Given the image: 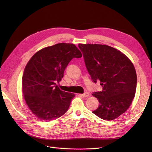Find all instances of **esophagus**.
<instances>
[{
    "mask_svg": "<svg viewBox=\"0 0 152 152\" xmlns=\"http://www.w3.org/2000/svg\"><path fill=\"white\" fill-rule=\"evenodd\" d=\"M81 95L83 97H87L89 96V94L88 92H84V94H81Z\"/></svg>",
    "mask_w": 152,
    "mask_h": 152,
    "instance_id": "1",
    "label": "esophagus"
}]
</instances>
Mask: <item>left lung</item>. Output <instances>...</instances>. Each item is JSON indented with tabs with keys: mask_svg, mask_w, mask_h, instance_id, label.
<instances>
[{
	"mask_svg": "<svg viewBox=\"0 0 152 152\" xmlns=\"http://www.w3.org/2000/svg\"><path fill=\"white\" fill-rule=\"evenodd\" d=\"M92 80L100 81L102 91L93 96L99 102L92 112L98 117L111 121L128 109L135 96L137 75L131 60L113 47L101 44L78 45Z\"/></svg>",
	"mask_w": 152,
	"mask_h": 152,
	"instance_id": "1",
	"label": "left lung"
}]
</instances>
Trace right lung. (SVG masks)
I'll use <instances>...</instances> for the list:
<instances>
[{
    "instance_id": "right-lung-1",
    "label": "right lung",
    "mask_w": 152,
    "mask_h": 152,
    "mask_svg": "<svg viewBox=\"0 0 152 152\" xmlns=\"http://www.w3.org/2000/svg\"><path fill=\"white\" fill-rule=\"evenodd\" d=\"M82 54L75 45L60 43L36 52L24 70L22 91L29 108L42 121L54 120L65 114L74 94L61 91L57 83L68 63Z\"/></svg>"
}]
</instances>
